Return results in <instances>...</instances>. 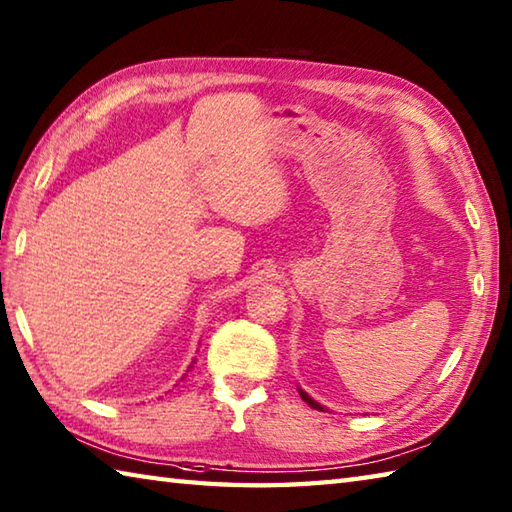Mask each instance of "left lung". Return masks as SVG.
Instances as JSON below:
<instances>
[{"instance_id": "left-lung-1", "label": "left lung", "mask_w": 512, "mask_h": 512, "mask_svg": "<svg viewBox=\"0 0 512 512\" xmlns=\"http://www.w3.org/2000/svg\"><path fill=\"white\" fill-rule=\"evenodd\" d=\"M301 399H303V401H307V403H310V406H312L314 410H323V406H318V403H316V401H312L310 397H307L305 392H301Z\"/></svg>"}]
</instances>
